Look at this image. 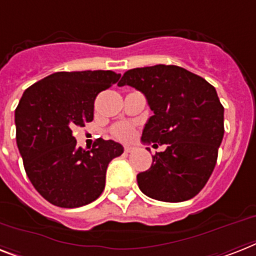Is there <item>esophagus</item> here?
Instances as JSON below:
<instances>
[{
    "label": "esophagus",
    "instance_id": "esophagus-1",
    "mask_svg": "<svg viewBox=\"0 0 256 256\" xmlns=\"http://www.w3.org/2000/svg\"><path fill=\"white\" fill-rule=\"evenodd\" d=\"M135 150H136V148H135L134 146H126V147H124V152H126V154L134 152Z\"/></svg>",
    "mask_w": 256,
    "mask_h": 256
}]
</instances>
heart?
<instances>
[{
  "label": "heart",
  "instance_id": "heart-1",
  "mask_svg": "<svg viewBox=\"0 0 256 256\" xmlns=\"http://www.w3.org/2000/svg\"><path fill=\"white\" fill-rule=\"evenodd\" d=\"M113 134L122 140H130L134 136V128L128 124H121L113 128Z\"/></svg>",
  "mask_w": 256,
  "mask_h": 256
}]
</instances>
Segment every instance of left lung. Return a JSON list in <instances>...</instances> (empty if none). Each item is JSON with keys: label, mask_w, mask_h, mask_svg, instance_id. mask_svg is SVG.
I'll return each mask as SVG.
<instances>
[{"label": "left lung", "mask_w": 256, "mask_h": 256, "mask_svg": "<svg viewBox=\"0 0 256 256\" xmlns=\"http://www.w3.org/2000/svg\"><path fill=\"white\" fill-rule=\"evenodd\" d=\"M118 85L138 89L152 110L142 142L166 146L154 155L151 167L138 174L139 189L164 202L196 196L214 170L225 132L214 86L184 68L164 64L128 70Z\"/></svg>", "instance_id": "1"}]
</instances>
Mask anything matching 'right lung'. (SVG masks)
Here are the masks:
<instances>
[{"mask_svg":"<svg viewBox=\"0 0 256 256\" xmlns=\"http://www.w3.org/2000/svg\"><path fill=\"white\" fill-rule=\"evenodd\" d=\"M120 78L113 70L56 72L24 90L16 109V146L31 184L52 205L78 208L102 193L108 164L124 147L100 138L86 151L72 130L93 121L97 94Z\"/></svg>","mask_w":256,"mask_h":256,"instance_id":"obj_1","label":"right lung"}]
</instances>
